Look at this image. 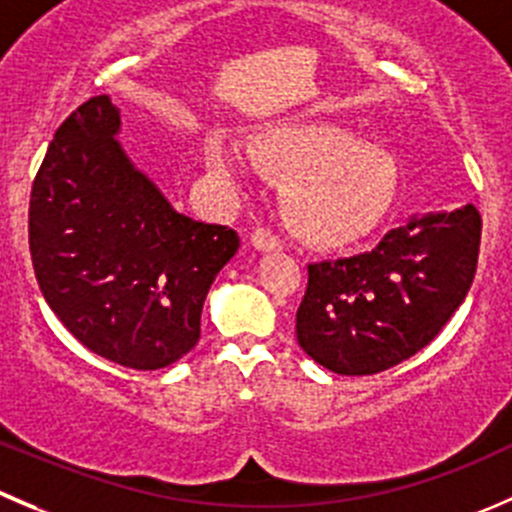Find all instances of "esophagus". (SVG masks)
<instances>
[{"label": "esophagus", "mask_w": 512, "mask_h": 512, "mask_svg": "<svg viewBox=\"0 0 512 512\" xmlns=\"http://www.w3.org/2000/svg\"><path fill=\"white\" fill-rule=\"evenodd\" d=\"M250 245L255 247L257 252H275L280 250V240H277L275 235H272L270 230H265V227H257L255 232L250 235Z\"/></svg>", "instance_id": "34e87169"}]
</instances>
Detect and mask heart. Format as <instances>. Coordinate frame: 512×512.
<instances>
[{"label": "heart", "instance_id": "1", "mask_svg": "<svg viewBox=\"0 0 512 512\" xmlns=\"http://www.w3.org/2000/svg\"><path fill=\"white\" fill-rule=\"evenodd\" d=\"M250 162L282 182V210L292 230L315 247H347L370 235L388 215L398 190L393 157L340 127L280 119L247 142L212 137L205 165L220 180H242Z\"/></svg>", "mask_w": 512, "mask_h": 512}]
</instances>
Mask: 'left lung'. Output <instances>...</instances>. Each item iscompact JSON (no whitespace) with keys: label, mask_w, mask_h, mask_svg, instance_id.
Returning a JSON list of instances; mask_svg holds the SVG:
<instances>
[{"label":"left lung","mask_w":512,"mask_h":512,"mask_svg":"<svg viewBox=\"0 0 512 512\" xmlns=\"http://www.w3.org/2000/svg\"><path fill=\"white\" fill-rule=\"evenodd\" d=\"M480 227L473 205L413 215L372 252L307 267L302 350L337 375H375L413 357L463 305Z\"/></svg>","instance_id":"left-lung-1"}]
</instances>
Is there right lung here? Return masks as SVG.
I'll return each instance as SVG.
<instances>
[{
    "label": "right lung",
    "instance_id": "1",
    "mask_svg": "<svg viewBox=\"0 0 512 512\" xmlns=\"http://www.w3.org/2000/svg\"><path fill=\"white\" fill-rule=\"evenodd\" d=\"M107 94L54 135L29 200V252L49 310L94 355L160 370L200 340L205 297L240 237L172 207L117 140Z\"/></svg>",
    "mask_w": 512,
    "mask_h": 512
}]
</instances>
